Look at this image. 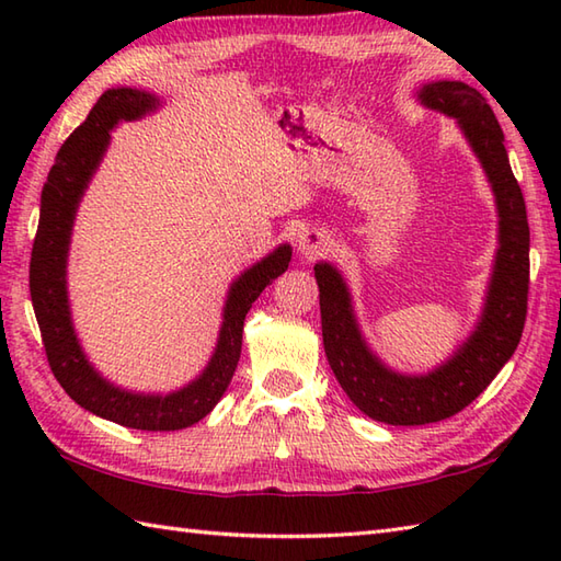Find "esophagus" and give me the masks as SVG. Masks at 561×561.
Here are the masks:
<instances>
[{
	"label": "esophagus",
	"instance_id": "obj_1",
	"mask_svg": "<svg viewBox=\"0 0 561 561\" xmlns=\"http://www.w3.org/2000/svg\"><path fill=\"white\" fill-rule=\"evenodd\" d=\"M330 243H332L330 233L320 231V229H306V231L299 236V241H296V250H299L301 257L316 260V257L328 253Z\"/></svg>",
	"mask_w": 561,
	"mask_h": 561
}]
</instances>
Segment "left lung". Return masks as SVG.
I'll list each match as a JSON object with an SVG mask.
<instances>
[{
  "label": "left lung",
  "mask_w": 561,
  "mask_h": 561,
  "mask_svg": "<svg viewBox=\"0 0 561 561\" xmlns=\"http://www.w3.org/2000/svg\"><path fill=\"white\" fill-rule=\"evenodd\" d=\"M424 108L453 117L478 157L496 207V250L478 323L444 362L426 374H402L368 344L344 274L328 260L316 262L320 323L332 374L366 416L392 426L448 420L492 383L514 356L528 304L530 231L518 181L504 147V133L478 89L438 79L416 89Z\"/></svg>",
  "instance_id": "1"
}]
</instances>
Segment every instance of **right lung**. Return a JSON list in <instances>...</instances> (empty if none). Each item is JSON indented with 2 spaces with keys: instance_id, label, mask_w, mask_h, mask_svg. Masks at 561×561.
I'll use <instances>...</instances> for the list:
<instances>
[{
  "instance_id": "add662e5",
  "label": "right lung",
  "mask_w": 561,
  "mask_h": 561,
  "mask_svg": "<svg viewBox=\"0 0 561 561\" xmlns=\"http://www.w3.org/2000/svg\"><path fill=\"white\" fill-rule=\"evenodd\" d=\"M163 99L133 87L103 91L75 133L57 151L41 195L38 233L31 253V301L38 318L47 362L67 396L103 420L141 432H175L207 416L229 388L241 359L243 320L250 306L272 279L287 272L291 245L279 243L243 270L231 282L221 308V328L207 366L171 392L127 390L105 378L91 364L75 330L67 289V262L71 231L83 195L111 147V133L121 123H133L157 113Z\"/></svg>"
}]
</instances>
